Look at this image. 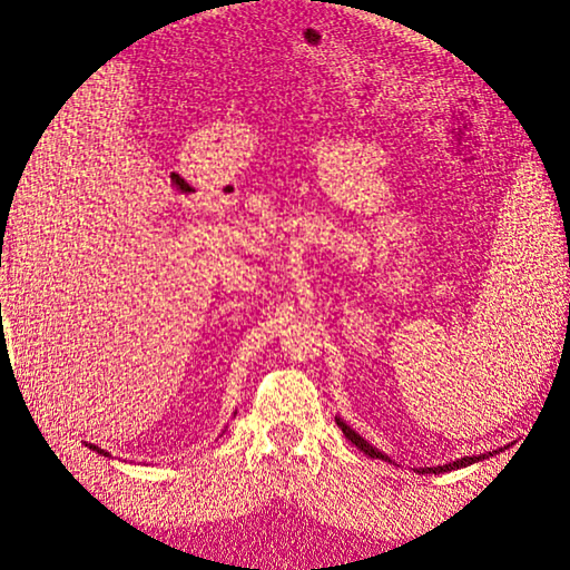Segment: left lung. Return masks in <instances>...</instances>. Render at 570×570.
Instances as JSON below:
<instances>
[{
  "mask_svg": "<svg viewBox=\"0 0 570 570\" xmlns=\"http://www.w3.org/2000/svg\"><path fill=\"white\" fill-rule=\"evenodd\" d=\"M335 423H337V426H341L343 429V433H345V439L347 441H353L357 448H360V451L362 453H365V455H370V458H380V460H390V458H386L382 451H377V448H374V445H370L365 439H362V435L360 433H355L353 429H350L347 426V423L343 421V419H337L335 416ZM500 451H492V453H480V455H465V458H458V460H453V463H448V465H435V468H421L419 472H421V475H429V472H433V475H439V472H448V470H458V468H468V465H472V463H480V460H488V458H492V455H498ZM390 463H392V460H390Z\"/></svg>",
  "mask_w": 570,
  "mask_h": 570,
  "instance_id": "obj_1",
  "label": "left lung"
}]
</instances>
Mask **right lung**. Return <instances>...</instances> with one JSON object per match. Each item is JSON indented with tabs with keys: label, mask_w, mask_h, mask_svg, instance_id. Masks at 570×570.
Returning a JSON list of instances; mask_svg holds the SVG:
<instances>
[{
	"label": "right lung",
	"mask_w": 570,
	"mask_h": 570,
	"mask_svg": "<svg viewBox=\"0 0 570 570\" xmlns=\"http://www.w3.org/2000/svg\"><path fill=\"white\" fill-rule=\"evenodd\" d=\"M85 445H90L95 453H100V455H105V458H110V453H107V451H102V448H98V445H92V443H85Z\"/></svg>",
	"instance_id": "add662e5"
}]
</instances>
